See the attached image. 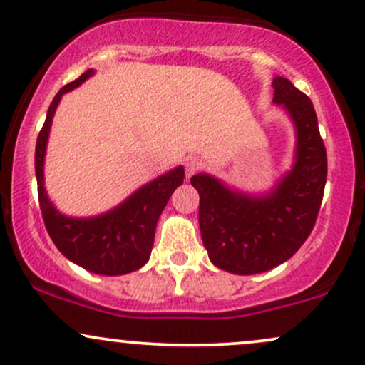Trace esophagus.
I'll use <instances>...</instances> for the list:
<instances>
[{
	"instance_id": "esophagus-1",
	"label": "esophagus",
	"mask_w": 365,
	"mask_h": 365,
	"mask_svg": "<svg viewBox=\"0 0 365 365\" xmlns=\"http://www.w3.org/2000/svg\"><path fill=\"white\" fill-rule=\"evenodd\" d=\"M202 166H204V163L200 161L199 158H195V156L188 158L187 161H185V173H187V178H190L192 175H195L197 171L202 168Z\"/></svg>"
}]
</instances>
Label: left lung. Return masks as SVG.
Listing matches in <instances>:
<instances>
[{"mask_svg":"<svg viewBox=\"0 0 365 365\" xmlns=\"http://www.w3.org/2000/svg\"><path fill=\"white\" fill-rule=\"evenodd\" d=\"M273 87V103L295 130L290 170L259 194L209 173L190 178L209 259L232 274L264 273L288 261L311 235L324 194L328 161L311 99L284 77H274Z\"/></svg>","mask_w":365,"mask_h":365,"instance_id":"obj_1","label":"left lung"}]
</instances>
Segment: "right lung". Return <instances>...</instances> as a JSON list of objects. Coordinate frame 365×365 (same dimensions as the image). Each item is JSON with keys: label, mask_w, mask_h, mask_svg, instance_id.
<instances>
[{"label": "right lung", "mask_w": 365, "mask_h": 365, "mask_svg": "<svg viewBox=\"0 0 365 365\" xmlns=\"http://www.w3.org/2000/svg\"><path fill=\"white\" fill-rule=\"evenodd\" d=\"M94 73L96 70L89 68L54 96L36 144L37 192L46 230L58 250L68 261L89 273L120 276L140 269L149 261L159 216L168 204L171 194L183 183L185 171L180 165L159 175L158 178L132 192L118 206L108 209L101 215L68 216L58 211L44 187L46 149L54 113L63 94L77 89Z\"/></svg>", "instance_id": "right-lung-1"}]
</instances>
